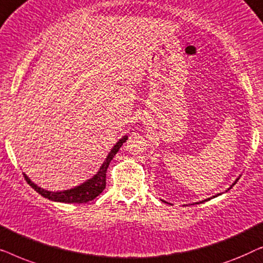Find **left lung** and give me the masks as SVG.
Returning <instances> with one entry per match:
<instances>
[{
	"instance_id": "obj_1",
	"label": "left lung",
	"mask_w": 263,
	"mask_h": 263,
	"mask_svg": "<svg viewBox=\"0 0 263 263\" xmlns=\"http://www.w3.org/2000/svg\"><path fill=\"white\" fill-rule=\"evenodd\" d=\"M238 179H239V177L238 178H236V181L235 182H233L232 183V184L231 185H230V188L228 189V190H230V189H231L232 188V186L233 185H235L236 184V183H237V181H238ZM228 190H226V192H228ZM219 195H221V194H217V195H214V196H212V197H217V196H219ZM212 197H208V199H206V200H202V201H200V202H203V201H207V200H211L212 199ZM164 202H166V201H164ZM166 203H168V202H166ZM196 203H199V202H196Z\"/></svg>"
}]
</instances>
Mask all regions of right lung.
Here are the masks:
<instances>
[{"instance_id":"right-lung-1","label":"right lung","mask_w":263,"mask_h":263,"mask_svg":"<svg viewBox=\"0 0 263 263\" xmlns=\"http://www.w3.org/2000/svg\"><path fill=\"white\" fill-rule=\"evenodd\" d=\"M128 136L124 135L118 140V141L115 143L112 148L107 154L105 160L102 164V166L99 167L98 172L96 175H93L91 178L85 181L81 184H79L74 188L67 189V190H61V192H51V190H46L43 189L41 186H38L35 183H33L30 179V177L23 172L25 176V179L26 182L30 184L32 188H33L35 192L38 194H41L42 196L46 197V199L51 200V201H56V202H63V203H86L88 201H92L93 199H96L99 194H102V192L105 189L106 185V170L109 167L110 161L112 160V158L116 156V153L118 152V149L121 148L122 145L127 141Z\"/></svg>"}]
</instances>
